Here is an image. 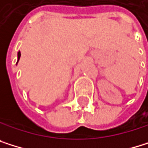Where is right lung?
<instances>
[{
	"mask_svg": "<svg viewBox=\"0 0 148 148\" xmlns=\"http://www.w3.org/2000/svg\"><path fill=\"white\" fill-rule=\"evenodd\" d=\"M20 56H21V53L18 52V53H17V62H18V61H19V59H20ZM17 62H16V63H17Z\"/></svg>",
	"mask_w": 148,
	"mask_h": 148,
	"instance_id": "add662e5",
	"label": "right lung"
}]
</instances>
